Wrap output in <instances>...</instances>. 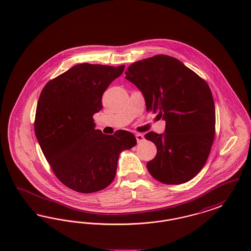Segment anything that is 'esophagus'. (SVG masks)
Here are the masks:
<instances>
[{"label":"esophagus","mask_w":251,"mask_h":251,"mask_svg":"<svg viewBox=\"0 0 251 251\" xmlns=\"http://www.w3.org/2000/svg\"><path fill=\"white\" fill-rule=\"evenodd\" d=\"M135 137H136V140H137L138 143H142V142L145 141V137H144V135L142 133H136V134H135Z\"/></svg>","instance_id":"34e87169"}]
</instances>
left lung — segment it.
Segmentation results:
<instances>
[{
    "mask_svg": "<svg viewBox=\"0 0 251 251\" xmlns=\"http://www.w3.org/2000/svg\"><path fill=\"white\" fill-rule=\"evenodd\" d=\"M125 78L145 99L147 111L166 121L163 133L145 138L157 154L147 164L151 175L166 184L193 179L205 165L215 138V108L211 89L179 60L159 54L132 63Z\"/></svg>",
    "mask_w": 251,
    "mask_h": 251,
    "instance_id": "8db88e82",
    "label": "left lung"
}]
</instances>
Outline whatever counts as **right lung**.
<instances>
[{
  "instance_id": "obj_1",
  "label": "right lung",
  "mask_w": 251,
  "mask_h": 251,
  "mask_svg": "<svg viewBox=\"0 0 251 251\" xmlns=\"http://www.w3.org/2000/svg\"><path fill=\"white\" fill-rule=\"evenodd\" d=\"M124 68L79 64L50 81L39 96L37 141L56 177L74 191L106 188L116 176L120 153L136 145L130 131L106 135L96 130L93 120L102 109L104 91Z\"/></svg>"
}]
</instances>
